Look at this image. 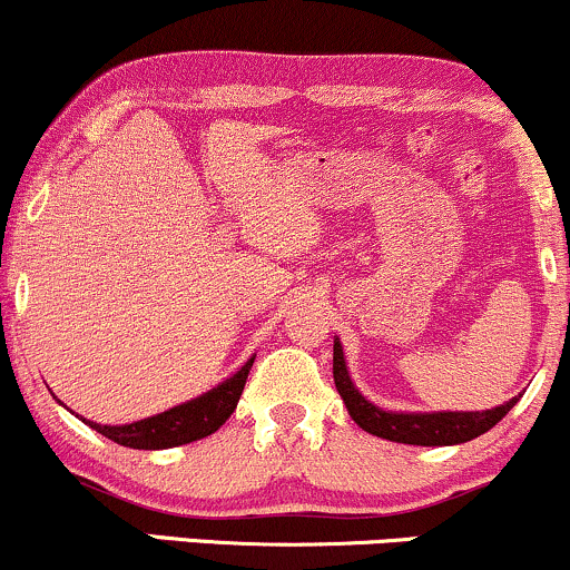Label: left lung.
<instances>
[{
    "instance_id": "8db88e82",
    "label": "left lung",
    "mask_w": 570,
    "mask_h": 570,
    "mask_svg": "<svg viewBox=\"0 0 570 570\" xmlns=\"http://www.w3.org/2000/svg\"><path fill=\"white\" fill-rule=\"evenodd\" d=\"M332 370H335V385L343 396L351 417L367 434L383 436V440L402 444H423V448H442V444H461L485 434L507 415L517 404V396L509 399L501 407L485 412H385L367 402L356 389H353L348 370H345L343 345L335 340V356H332Z\"/></svg>"
}]
</instances>
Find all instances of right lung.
Instances as JSON below:
<instances>
[{
    "label": "right lung",
    "instance_id": "right-lung-1",
    "mask_svg": "<svg viewBox=\"0 0 570 570\" xmlns=\"http://www.w3.org/2000/svg\"><path fill=\"white\" fill-rule=\"evenodd\" d=\"M252 364L254 356L248 358L233 377H227L225 383L212 389L208 394L193 399V402L179 404V407L160 412V415L128 423V426H101V423L85 421V417L82 421L88 423L90 429H96L98 434L107 436V440L134 450H166L176 448V444L203 440V436L214 434V431H217L235 412V404H238L240 394H244V385Z\"/></svg>",
    "mask_w": 570,
    "mask_h": 570
}]
</instances>
